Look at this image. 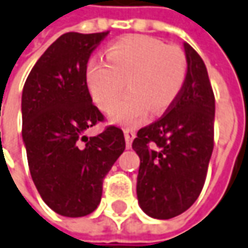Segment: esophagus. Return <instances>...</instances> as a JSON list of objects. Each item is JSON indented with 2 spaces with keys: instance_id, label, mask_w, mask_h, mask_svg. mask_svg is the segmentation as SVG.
Here are the masks:
<instances>
[{
  "instance_id": "obj_1",
  "label": "esophagus",
  "mask_w": 248,
  "mask_h": 248,
  "mask_svg": "<svg viewBox=\"0 0 248 248\" xmlns=\"http://www.w3.org/2000/svg\"><path fill=\"white\" fill-rule=\"evenodd\" d=\"M124 140H126V148L127 149H130L131 148V142H133V140L136 137V133L130 129H124Z\"/></svg>"
}]
</instances>
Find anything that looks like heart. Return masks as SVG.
Returning a JSON list of instances; mask_svg holds the SVG:
<instances>
[{
    "label": "heart",
    "instance_id": "b5f03b06",
    "mask_svg": "<svg viewBox=\"0 0 248 248\" xmlns=\"http://www.w3.org/2000/svg\"><path fill=\"white\" fill-rule=\"evenodd\" d=\"M106 58H91L85 80L93 102L108 110L126 81L129 93L110 111L112 124L136 126L152 110L160 114L179 93L186 77V60L176 47L146 35H130L114 42Z\"/></svg>",
    "mask_w": 248,
    "mask_h": 248
}]
</instances>
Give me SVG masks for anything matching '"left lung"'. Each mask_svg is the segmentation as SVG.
<instances>
[{"instance_id": "obj_1", "label": "left lung", "mask_w": 248, "mask_h": 248, "mask_svg": "<svg viewBox=\"0 0 248 248\" xmlns=\"http://www.w3.org/2000/svg\"><path fill=\"white\" fill-rule=\"evenodd\" d=\"M187 62L181 92L164 117L140 129L137 198L146 215L168 220L186 212L201 193L212 152L215 95L202 58L183 43Z\"/></svg>"}]
</instances>
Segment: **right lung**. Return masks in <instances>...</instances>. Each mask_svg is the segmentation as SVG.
Masks as SVG:
<instances>
[{"mask_svg":"<svg viewBox=\"0 0 248 248\" xmlns=\"http://www.w3.org/2000/svg\"><path fill=\"white\" fill-rule=\"evenodd\" d=\"M107 35L63 33L32 67L23 88L21 134L32 181L61 216H87L97 208L103 179L126 146L115 126L96 137L85 134L104 119L92 104L85 70Z\"/></svg>","mask_w":248,"mask_h":248,"instance_id":"right-lung-1","label":"right lung"}]
</instances>
